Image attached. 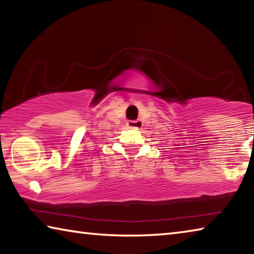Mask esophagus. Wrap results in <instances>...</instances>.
Wrapping results in <instances>:
<instances>
[{
  "mask_svg": "<svg viewBox=\"0 0 254 254\" xmlns=\"http://www.w3.org/2000/svg\"><path fill=\"white\" fill-rule=\"evenodd\" d=\"M141 127H142V121H140V120L127 122V127L130 128H141Z\"/></svg>",
  "mask_w": 254,
  "mask_h": 254,
  "instance_id": "1",
  "label": "esophagus"
}]
</instances>
